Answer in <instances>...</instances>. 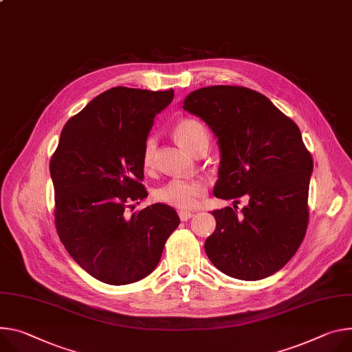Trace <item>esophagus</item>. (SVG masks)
<instances>
[{
    "label": "esophagus",
    "mask_w": 352,
    "mask_h": 352,
    "mask_svg": "<svg viewBox=\"0 0 352 352\" xmlns=\"http://www.w3.org/2000/svg\"><path fill=\"white\" fill-rule=\"evenodd\" d=\"M178 216H179L181 221H186V220H189L190 217L194 216V213H192V212H186V210H179V212H178Z\"/></svg>",
    "instance_id": "34e87169"
}]
</instances>
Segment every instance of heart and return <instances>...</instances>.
<instances>
[{
    "label": "heart",
    "mask_w": 352,
    "mask_h": 352,
    "mask_svg": "<svg viewBox=\"0 0 352 352\" xmlns=\"http://www.w3.org/2000/svg\"><path fill=\"white\" fill-rule=\"evenodd\" d=\"M175 140L190 154L201 144L209 146V132L205 123L198 119L186 118L174 127ZM157 142L148 136L142 147V164L144 170H151L155 163ZM206 192V185L201 179H173L154 190L153 198L157 202L167 204L179 209L194 208Z\"/></svg>",
    "instance_id": "obj_1"
}]
</instances>
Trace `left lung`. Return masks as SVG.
<instances>
[{
    "label": "left lung",
    "mask_w": 352,
    "mask_h": 352,
    "mask_svg": "<svg viewBox=\"0 0 352 352\" xmlns=\"http://www.w3.org/2000/svg\"><path fill=\"white\" fill-rule=\"evenodd\" d=\"M184 111L204 119L221 160L213 194L234 208L213 210L216 229L205 241L212 264L229 276L258 280L298 251L309 223L313 158L298 124L257 91L213 85L190 92ZM240 196L249 205L237 211Z\"/></svg>",
    "instance_id": "left-lung-1"
}]
</instances>
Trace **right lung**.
<instances>
[{"instance_id":"1","label":"right lung","mask_w":352,"mask_h":352,"mask_svg":"<svg viewBox=\"0 0 352 352\" xmlns=\"http://www.w3.org/2000/svg\"><path fill=\"white\" fill-rule=\"evenodd\" d=\"M173 98L174 89L113 87L61 131L50 160L56 230L74 261L101 282L127 285L147 276L179 225L164 204L126 216L132 202L147 197L142 147L155 113Z\"/></svg>"}]
</instances>
